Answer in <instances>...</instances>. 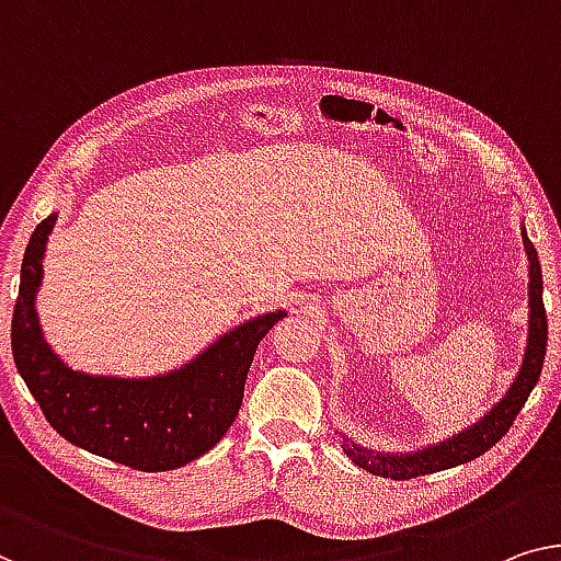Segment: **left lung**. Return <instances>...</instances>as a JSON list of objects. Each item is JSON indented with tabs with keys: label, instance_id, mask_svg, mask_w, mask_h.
<instances>
[{
	"label": "left lung",
	"instance_id": "8db88e82",
	"mask_svg": "<svg viewBox=\"0 0 561 561\" xmlns=\"http://www.w3.org/2000/svg\"><path fill=\"white\" fill-rule=\"evenodd\" d=\"M522 237H524L526 254H529L531 317H529V342H526L524 363H522L519 375H516L514 386L508 388L506 396L501 398L479 423L471 425V428H466L458 433V436L438 443V446L417 450V454L375 456L370 450L355 446L353 440L342 438V450L350 456V461L375 476H382V479L405 481V479H415V476L436 473V471H443V468H454V466L473 461V458L486 454L494 443H499L506 436V431L512 428L514 417L519 415L526 398H529V392L539 382L541 367H545L547 330H549L547 309H545V284H541V266H539L537 249H534L529 237H526V231H522Z\"/></svg>",
	"mask_w": 561,
	"mask_h": 561
}]
</instances>
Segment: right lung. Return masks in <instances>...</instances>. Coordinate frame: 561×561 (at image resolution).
Instances as JSON below:
<instances>
[{"label":"right lung","mask_w":561,"mask_h":561,"mask_svg":"<svg viewBox=\"0 0 561 561\" xmlns=\"http://www.w3.org/2000/svg\"><path fill=\"white\" fill-rule=\"evenodd\" d=\"M57 216L32 231L12 314V355L47 423L72 446L136 471H173L204 456L231 428L259 340L284 312L254 317L196 360L156 378H93L72 373L42 337L35 295Z\"/></svg>","instance_id":"obj_1"}]
</instances>
